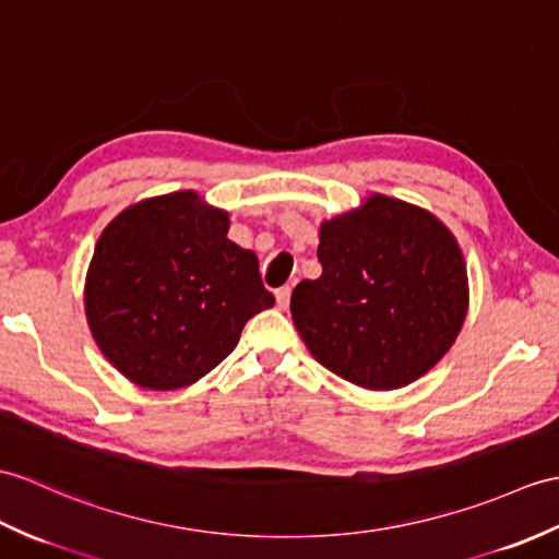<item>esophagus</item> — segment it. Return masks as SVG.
Here are the masks:
<instances>
[{
	"label": "esophagus",
	"instance_id": "1",
	"mask_svg": "<svg viewBox=\"0 0 559 559\" xmlns=\"http://www.w3.org/2000/svg\"><path fill=\"white\" fill-rule=\"evenodd\" d=\"M290 288L288 285H285V288H278L276 290V305H278V309H288V305H290Z\"/></svg>",
	"mask_w": 559,
	"mask_h": 559
}]
</instances>
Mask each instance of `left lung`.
<instances>
[{
    "label": "left lung",
    "instance_id": "obj_1",
    "mask_svg": "<svg viewBox=\"0 0 559 559\" xmlns=\"http://www.w3.org/2000/svg\"><path fill=\"white\" fill-rule=\"evenodd\" d=\"M321 276L295 285L297 333L341 379L395 391L433 369L466 319L469 281L455 236L409 202L371 194L319 228Z\"/></svg>",
    "mask_w": 559,
    "mask_h": 559
}]
</instances>
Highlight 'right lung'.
I'll use <instances>...</instances> for the list:
<instances>
[{
    "label": "right lung",
    "mask_w": 559,
    "mask_h": 559,
    "mask_svg": "<svg viewBox=\"0 0 559 559\" xmlns=\"http://www.w3.org/2000/svg\"><path fill=\"white\" fill-rule=\"evenodd\" d=\"M228 214L180 190L128 206L102 230L85 278V317L102 355L150 391L192 385L274 307Z\"/></svg>",
    "instance_id": "1"
}]
</instances>
